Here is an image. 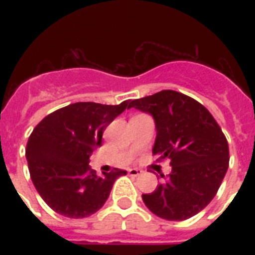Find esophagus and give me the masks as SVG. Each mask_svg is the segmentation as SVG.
Listing matches in <instances>:
<instances>
[{"mask_svg":"<svg viewBox=\"0 0 255 255\" xmlns=\"http://www.w3.org/2000/svg\"><path fill=\"white\" fill-rule=\"evenodd\" d=\"M128 173L131 174V176H140V174L143 173V170L137 169V168H129V169H128Z\"/></svg>","mask_w":255,"mask_h":255,"instance_id":"1","label":"esophagus"}]
</instances>
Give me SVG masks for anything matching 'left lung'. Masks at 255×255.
<instances>
[{
  "label": "left lung",
  "mask_w": 255,
  "mask_h": 255,
  "mask_svg": "<svg viewBox=\"0 0 255 255\" xmlns=\"http://www.w3.org/2000/svg\"><path fill=\"white\" fill-rule=\"evenodd\" d=\"M131 107L153 116L157 135L152 152L172 165L167 180L141 196L144 204L168 221L193 217L213 200L229 167L224 132L201 103L173 90L132 100Z\"/></svg>",
  "instance_id": "left-lung-1"
}]
</instances>
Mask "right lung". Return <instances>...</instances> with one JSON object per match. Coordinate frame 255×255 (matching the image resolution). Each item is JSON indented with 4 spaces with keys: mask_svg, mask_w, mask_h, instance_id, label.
I'll return each instance as SVG.
<instances>
[{
    "mask_svg": "<svg viewBox=\"0 0 255 255\" xmlns=\"http://www.w3.org/2000/svg\"><path fill=\"white\" fill-rule=\"evenodd\" d=\"M126 108L79 102L51 112L37 124L26 145L31 181L43 201L61 216L85 218L107 201L114 182L127 172L114 168L98 176L88 165L90 155L102 145L103 131Z\"/></svg>",
    "mask_w": 255,
    "mask_h": 255,
    "instance_id": "right-lung-1",
    "label": "right lung"
}]
</instances>
